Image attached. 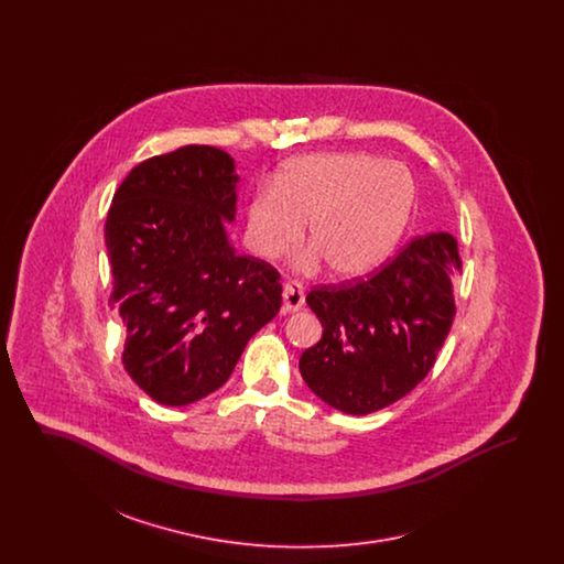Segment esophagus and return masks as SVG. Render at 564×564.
Here are the masks:
<instances>
[{
  "mask_svg": "<svg viewBox=\"0 0 564 564\" xmlns=\"http://www.w3.org/2000/svg\"><path fill=\"white\" fill-rule=\"evenodd\" d=\"M304 306V290L297 281H288L283 285V311L285 313H295Z\"/></svg>",
  "mask_w": 564,
  "mask_h": 564,
  "instance_id": "esophagus-1",
  "label": "esophagus"
}]
</instances>
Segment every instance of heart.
Masks as SVG:
<instances>
[{"instance_id":"b5f03b06","label":"heart","mask_w":564,"mask_h":564,"mask_svg":"<svg viewBox=\"0 0 564 564\" xmlns=\"http://www.w3.org/2000/svg\"><path fill=\"white\" fill-rule=\"evenodd\" d=\"M412 200V175L398 162L364 152L300 156L276 173L272 192L251 196L245 237L258 258L276 260L308 224L313 249L300 264L313 270L325 260L336 276L357 279L395 249Z\"/></svg>"}]
</instances>
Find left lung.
<instances>
[{"label": "left lung", "instance_id": "obj_1", "mask_svg": "<svg viewBox=\"0 0 564 564\" xmlns=\"http://www.w3.org/2000/svg\"><path fill=\"white\" fill-rule=\"evenodd\" d=\"M456 239L431 232L408 242L368 281L322 285L306 304L322 340L300 357L308 389L336 410L370 414L430 375L455 319Z\"/></svg>", "mask_w": 564, "mask_h": 564}]
</instances>
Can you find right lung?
<instances>
[{"instance_id":"add662e5","label":"right lung","mask_w":564,"mask_h":564,"mask_svg":"<svg viewBox=\"0 0 564 564\" xmlns=\"http://www.w3.org/2000/svg\"><path fill=\"white\" fill-rule=\"evenodd\" d=\"M237 184L230 154L184 145L137 164L109 207V300L127 325L122 364L164 405L219 389L281 308L279 272L228 241Z\"/></svg>"}]
</instances>
